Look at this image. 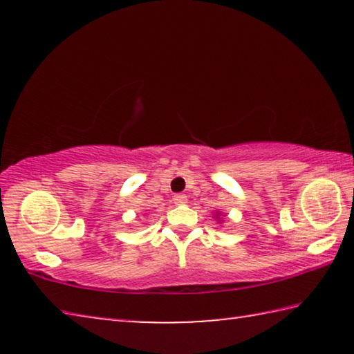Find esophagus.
<instances>
[{
	"label": "esophagus",
	"instance_id": "34e87169",
	"mask_svg": "<svg viewBox=\"0 0 354 354\" xmlns=\"http://www.w3.org/2000/svg\"><path fill=\"white\" fill-rule=\"evenodd\" d=\"M173 203H175L176 206H183V205H185V203H187V196L183 195V194L175 195V196H173Z\"/></svg>",
	"mask_w": 354,
	"mask_h": 354
}]
</instances>
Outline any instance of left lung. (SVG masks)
<instances>
[{
    "label": "left lung",
    "mask_w": 354,
    "mask_h": 354,
    "mask_svg": "<svg viewBox=\"0 0 354 354\" xmlns=\"http://www.w3.org/2000/svg\"><path fill=\"white\" fill-rule=\"evenodd\" d=\"M214 217H215V220L218 221V223H223V218H221V212H214Z\"/></svg>",
    "instance_id": "1"
}]
</instances>
